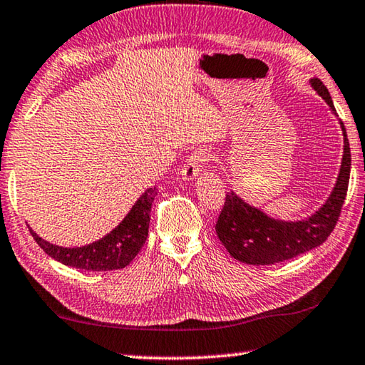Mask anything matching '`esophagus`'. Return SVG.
<instances>
[{"label":"esophagus","mask_w":365,"mask_h":365,"mask_svg":"<svg viewBox=\"0 0 365 365\" xmlns=\"http://www.w3.org/2000/svg\"><path fill=\"white\" fill-rule=\"evenodd\" d=\"M206 162H207V154L203 151H196L190 155L187 162L183 164V169L180 172L183 180L190 182V180H193V178L198 177L201 172V167H203V164H206Z\"/></svg>","instance_id":"34e87169"}]
</instances>
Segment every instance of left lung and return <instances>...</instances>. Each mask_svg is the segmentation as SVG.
Here are the masks:
<instances>
[{"mask_svg":"<svg viewBox=\"0 0 365 365\" xmlns=\"http://www.w3.org/2000/svg\"><path fill=\"white\" fill-rule=\"evenodd\" d=\"M309 83L336 117V110L325 84L318 78H312ZM339 126L344 146L336 183L325 203L312 216L300 221H284L271 217L259 207L248 205L234 192L225 195V203L216 222V234L230 257L247 264H274L314 250L328 239L338 222L351 173L349 141L343 121H339Z\"/></svg>","mask_w":365,"mask_h":365,"instance_id":"left-lung-1","label":"left lung"}]
</instances>
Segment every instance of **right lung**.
<instances>
[{"mask_svg":"<svg viewBox=\"0 0 365 365\" xmlns=\"http://www.w3.org/2000/svg\"><path fill=\"white\" fill-rule=\"evenodd\" d=\"M158 188H148L117 227L102 239L83 247H61L50 244L29 227L34 240L56 262L86 271H112L128 266L140 253L148 239L151 206Z\"/></svg>","mask_w":365,"mask_h":365,"instance_id":"add662e5","label":"right lung"}]
</instances>
